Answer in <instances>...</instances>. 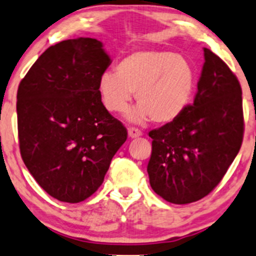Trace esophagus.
Returning a JSON list of instances; mask_svg holds the SVG:
<instances>
[{
	"label": "esophagus",
	"instance_id": "esophagus-1",
	"mask_svg": "<svg viewBox=\"0 0 256 256\" xmlns=\"http://www.w3.org/2000/svg\"><path fill=\"white\" fill-rule=\"evenodd\" d=\"M128 136H130L131 138H137V137L142 136V132H141V130H138V128H128Z\"/></svg>",
	"mask_w": 256,
	"mask_h": 256
}]
</instances>
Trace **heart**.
Segmentation results:
<instances>
[{"instance_id":"heart-1","label":"heart","mask_w":256,"mask_h":256,"mask_svg":"<svg viewBox=\"0 0 256 256\" xmlns=\"http://www.w3.org/2000/svg\"><path fill=\"white\" fill-rule=\"evenodd\" d=\"M196 72L186 58L171 50H140L125 56L116 72H104L98 80V94L106 110L124 113L136 92L138 106L130 118L156 124L176 120L192 100Z\"/></svg>"}]
</instances>
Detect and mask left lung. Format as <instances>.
Returning a JSON list of instances; mask_svg holds the SVG:
<instances>
[{"mask_svg":"<svg viewBox=\"0 0 256 256\" xmlns=\"http://www.w3.org/2000/svg\"><path fill=\"white\" fill-rule=\"evenodd\" d=\"M204 58L194 102L176 120L150 131V186L174 204L193 203L209 194L243 142L240 81L209 48H204Z\"/></svg>","mask_w":256,"mask_h":256,"instance_id":"obj_1","label":"left lung"}]
</instances>
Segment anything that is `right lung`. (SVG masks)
Listing matches in <instances>:
<instances>
[{"instance_id":"1","label":"right lung","mask_w":256,"mask_h":256,"mask_svg":"<svg viewBox=\"0 0 256 256\" xmlns=\"http://www.w3.org/2000/svg\"><path fill=\"white\" fill-rule=\"evenodd\" d=\"M110 58L96 38L50 46L16 92L20 156L53 198L78 203L102 184L128 130L103 106L100 76Z\"/></svg>"}]
</instances>
